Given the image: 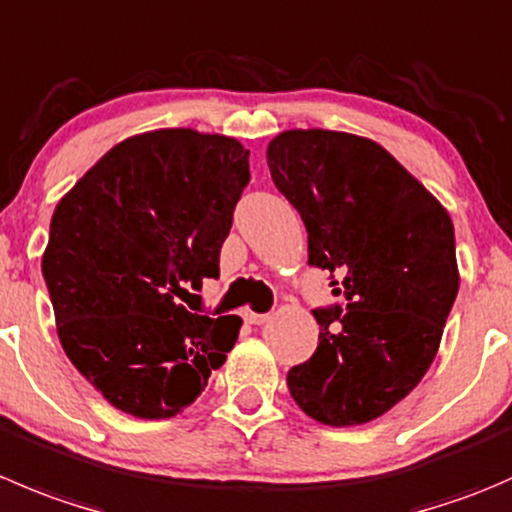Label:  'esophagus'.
<instances>
[{"mask_svg": "<svg viewBox=\"0 0 512 512\" xmlns=\"http://www.w3.org/2000/svg\"><path fill=\"white\" fill-rule=\"evenodd\" d=\"M245 320L250 322V325H262V322L270 320V312H252V310H245Z\"/></svg>", "mask_w": 512, "mask_h": 512, "instance_id": "1", "label": "esophagus"}]
</instances>
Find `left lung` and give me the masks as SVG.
<instances>
[{
  "label": "left lung",
  "mask_w": 512,
  "mask_h": 512,
  "mask_svg": "<svg viewBox=\"0 0 512 512\" xmlns=\"http://www.w3.org/2000/svg\"><path fill=\"white\" fill-rule=\"evenodd\" d=\"M277 190L300 212L307 265L330 272L320 337L287 388L317 423L342 428L388 413L423 380L458 295L445 207L372 140L290 130L267 147Z\"/></svg>",
  "instance_id": "1"
}]
</instances>
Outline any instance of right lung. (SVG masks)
I'll return each instance as SVG.
<instances>
[{"instance_id":"obj_1","label":"right lung","mask_w":512,"mask_h":512,"mask_svg":"<svg viewBox=\"0 0 512 512\" xmlns=\"http://www.w3.org/2000/svg\"><path fill=\"white\" fill-rule=\"evenodd\" d=\"M247 160L232 137L147 132L112 147L54 210L42 275L59 342L122 413H182L235 345L240 317L180 300L220 275Z\"/></svg>"}]
</instances>
